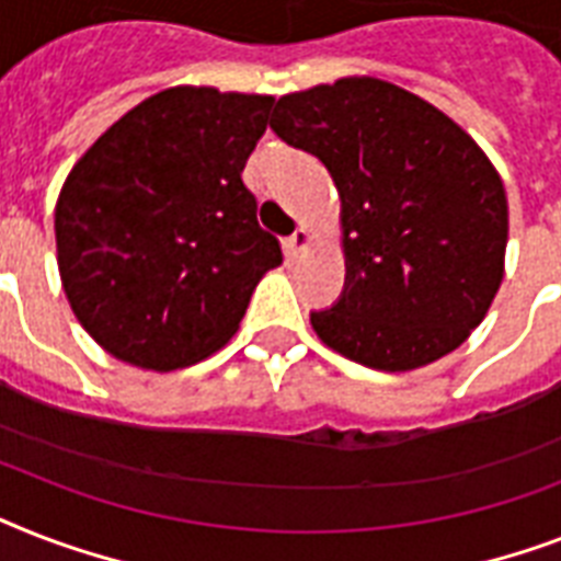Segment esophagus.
<instances>
[{"label": "esophagus", "instance_id": "obj_1", "mask_svg": "<svg viewBox=\"0 0 561 561\" xmlns=\"http://www.w3.org/2000/svg\"><path fill=\"white\" fill-rule=\"evenodd\" d=\"M308 250H311V232H308L306 227H297V232L288 238V253L294 255V259H299V255H306Z\"/></svg>", "mask_w": 561, "mask_h": 561}]
</instances>
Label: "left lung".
<instances>
[{
  "label": "left lung",
  "mask_w": 561,
  "mask_h": 561,
  "mask_svg": "<svg viewBox=\"0 0 561 561\" xmlns=\"http://www.w3.org/2000/svg\"><path fill=\"white\" fill-rule=\"evenodd\" d=\"M271 127L314 153L341 197L346 285L317 337L381 373L427 367L469 341L504 279V180L443 110L352 75L276 101Z\"/></svg>",
  "instance_id": "left-lung-1"
}]
</instances>
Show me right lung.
Masks as SVG:
<instances>
[{
	"instance_id": "obj_1",
	"label": "right lung",
	"mask_w": 561,
	"mask_h": 561,
	"mask_svg": "<svg viewBox=\"0 0 561 561\" xmlns=\"http://www.w3.org/2000/svg\"><path fill=\"white\" fill-rule=\"evenodd\" d=\"M271 104L169 87L72 165L55 206L57 271L78 323L113 358L153 373L209 358L282 264L241 180Z\"/></svg>"
}]
</instances>
